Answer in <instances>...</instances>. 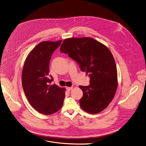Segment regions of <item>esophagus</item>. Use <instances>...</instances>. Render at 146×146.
<instances>
[{"instance_id":"esophagus-1","label":"esophagus","mask_w":146,"mask_h":146,"mask_svg":"<svg viewBox=\"0 0 146 146\" xmlns=\"http://www.w3.org/2000/svg\"><path fill=\"white\" fill-rule=\"evenodd\" d=\"M72 89H73L72 87H67V88H66V90H67L68 91H70Z\"/></svg>"}]
</instances>
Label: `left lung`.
<instances>
[{
	"label": "left lung",
	"instance_id": "obj_1",
	"mask_svg": "<svg viewBox=\"0 0 146 146\" xmlns=\"http://www.w3.org/2000/svg\"><path fill=\"white\" fill-rule=\"evenodd\" d=\"M90 78V85L79 86L83 92L81 108L90 114L106 109L113 100L118 86L114 58L104 45L90 37L65 39L60 46Z\"/></svg>",
	"mask_w": 146,
	"mask_h": 146
}]
</instances>
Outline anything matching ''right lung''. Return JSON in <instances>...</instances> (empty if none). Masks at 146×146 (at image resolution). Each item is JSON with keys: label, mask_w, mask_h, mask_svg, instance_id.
Returning <instances> with one entry per match:
<instances>
[{"label": "right lung", "mask_w": 146, "mask_h": 146, "mask_svg": "<svg viewBox=\"0 0 146 146\" xmlns=\"http://www.w3.org/2000/svg\"><path fill=\"white\" fill-rule=\"evenodd\" d=\"M61 42L39 43L27 57L22 71L23 89L28 102L36 111L45 115L58 111L65 97V88L51 85L53 79L49 75L52 55Z\"/></svg>", "instance_id": "add662e5"}]
</instances>
